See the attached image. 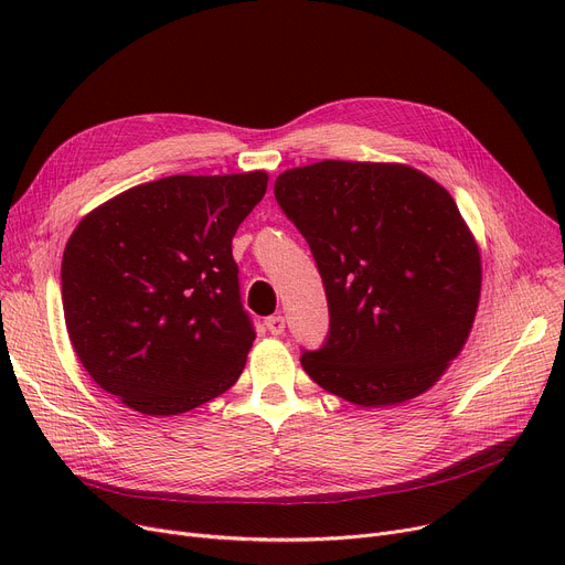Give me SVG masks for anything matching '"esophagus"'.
<instances>
[{
	"label": "esophagus",
	"mask_w": 565,
	"mask_h": 565,
	"mask_svg": "<svg viewBox=\"0 0 565 565\" xmlns=\"http://www.w3.org/2000/svg\"><path fill=\"white\" fill-rule=\"evenodd\" d=\"M265 328H267V332H270V334L279 337L286 330V318L284 316H270V318L265 320Z\"/></svg>",
	"instance_id": "esophagus-1"
}]
</instances>
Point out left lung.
Here are the masks:
<instances>
[{"mask_svg":"<svg viewBox=\"0 0 565 565\" xmlns=\"http://www.w3.org/2000/svg\"><path fill=\"white\" fill-rule=\"evenodd\" d=\"M330 307L309 377L348 403L398 405L456 360L481 298V252L454 196L396 162L322 160L275 181Z\"/></svg>","mask_w":565,"mask_h":565,"instance_id":"1","label":"left lung"}]
</instances>
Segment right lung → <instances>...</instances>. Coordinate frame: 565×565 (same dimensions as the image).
Returning a JSON list of instances; mask_svg holds the SVG:
<instances>
[{
  "instance_id": "add662e5",
  "label": "right lung",
  "mask_w": 565,
  "mask_h": 565,
  "mask_svg": "<svg viewBox=\"0 0 565 565\" xmlns=\"http://www.w3.org/2000/svg\"><path fill=\"white\" fill-rule=\"evenodd\" d=\"M265 190V171L167 175L77 224L62 260L64 318L100 390L171 417L233 387L256 332L231 241Z\"/></svg>"
}]
</instances>
